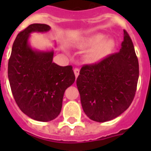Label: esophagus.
Segmentation results:
<instances>
[{"label":"esophagus","mask_w":151,"mask_h":151,"mask_svg":"<svg viewBox=\"0 0 151 151\" xmlns=\"http://www.w3.org/2000/svg\"><path fill=\"white\" fill-rule=\"evenodd\" d=\"M73 72H74V74H75L76 78H78L79 75V72H80L79 69H78V68H75V69H73Z\"/></svg>","instance_id":"1"}]
</instances>
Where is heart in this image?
<instances>
[{"instance_id": "b5f03b06", "label": "heart", "mask_w": 151, "mask_h": 151, "mask_svg": "<svg viewBox=\"0 0 151 151\" xmlns=\"http://www.w3.org/2000/svg\"><path fill=\"white\" fill-rule=\"evenodd\" d=\"M103 34H95L91 37L79 41L76 46L80 48H91L86 53V59L89 62H96L111 52L115 47V43L111 39L104 40Z\"/></svg>"}]
</instances>
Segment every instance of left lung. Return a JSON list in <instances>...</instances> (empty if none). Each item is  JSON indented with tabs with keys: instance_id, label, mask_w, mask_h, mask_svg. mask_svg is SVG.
I'll use <instances>...</instances> for the list:
<instances>
[{
	"instance_id": "1",
	"label": "left lung",
	"mask_w": 151,
	"mask_h": 151,
	"mask_svg": "<svg viewBox=\"0 0 151 151\" xmlns=\"http://www.w3.org/2000/svg\"><path fill=\"white\" fill-rule=\"evenodd\" d=\"M139 76L138 60L131 38L124 30L120 52L99 62L84 65L77 78L81 103L92 120L115 119L133 102Z\"/></svg>"
}]
</instances>
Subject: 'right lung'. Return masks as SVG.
Segmentation results:
<instances>
[{
  "label": "right lung",
  "instance_id": "1",
  "mask_svg": "<svg viewBox=\"0 0 151 151\" xmlns=\"http://www.w3.org/2000/svg\"><path fill=\"white\" fill-rule=\"evenodd\" d=\"M48 25L34 23L18 33L8 63V78L16 104L33 120L50 121L58 116L64 93L75 81L71 65L53 63V51L33 50L28 43L32 32H47Z\"/></svg>",
  "mask_w": 151,
  "mask_h": 151
}]
</instances>
